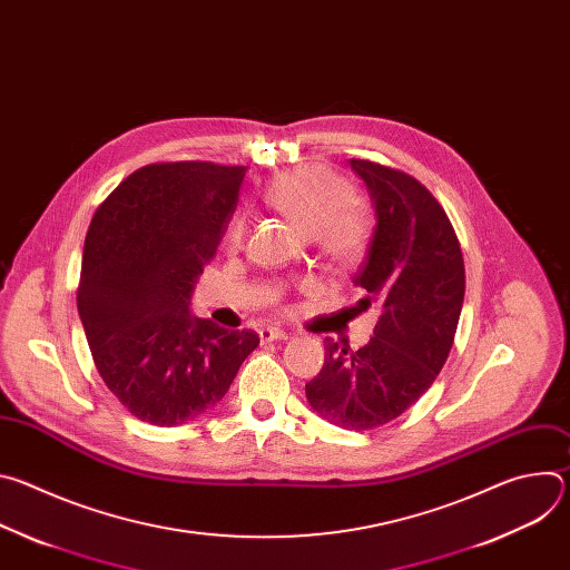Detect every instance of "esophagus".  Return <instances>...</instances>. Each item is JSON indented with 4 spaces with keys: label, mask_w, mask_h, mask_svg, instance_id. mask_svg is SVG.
Masks as SVG:
<instances>
[{
    "label": "esophagus",
    "mask_w": 570,
    "mask_h": 570,
    "mask_svg": "<svg viewBox=\"0 0 570 570\" xmlns=\"http://www.w3.org/2000/svg\"><path fill=\"white\" fill-rule=\"evenodd\" d=\"M259 338H262V343H273V341H286L288 334L279 327H264V330H259Z\"/></svg>",
    "instance_id": "esophagus-1"
}]
</instances>
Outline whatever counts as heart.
Instances as JSON below:
<instances>
[{
	"mask_svg": "<svg viewBox=\"0 0 570 570\" xmlns=\"http://www.w3.org/2000/svg\"><path fill=\"white\" fill-rule=\"evenodd\" d=\"M354 198V187L345 178L317 167L284 174L264 191V200L299 232L315 236L322 255L341 268L363 259L372 236L370 214ZM246 236L248 216L236 212L225 227V248L238 250Z\"/></svg>",
	"mask_w": 570,
	"mask_h": 570,
	"instance_id": "obj_1",
	"label": "heart"
}]
</instances>
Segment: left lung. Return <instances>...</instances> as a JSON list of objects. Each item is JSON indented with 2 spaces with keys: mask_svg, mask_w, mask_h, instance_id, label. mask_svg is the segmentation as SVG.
<instances>
[{
  "mask_svg": "<svg viewBox=\"0 0 570 570\" xmlns=\"http://www.w3.org/2000/svg\"><path fill=\"white\" fill-rule=\"evenodd\" d=\"M374 205L367 257L354 277L379 308L374 336L352 352L324 341V365L306 383L311 409L347 431L396 420L444 367L464 302V262L455 229L435 196L413 176L350 159Z\"/></svg>",
  "mask_w": 570,
  "mask_h": 570,
  "instance_id": "left-lung-1",
  "label": "left lung"
}]
</instances>
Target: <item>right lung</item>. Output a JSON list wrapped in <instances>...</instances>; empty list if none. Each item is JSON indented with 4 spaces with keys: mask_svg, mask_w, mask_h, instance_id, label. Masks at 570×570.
Here are the masks:
<instances>
[{
    "mask_svg": "<svg viewBox=\"0 0 570 570\" xmlns=\"http://www.w3.org/2000/svg\"><path fill=\"white\" fill-rule=\"evenodd\" d=\"M246 167L161 161L130 174L97 209L76 293L95 365L141 422L178 426L209 413L255 352L253 330L191 315Z\"/></svg>",
    "mask_w": 570,
    "mask_h": 570,
    "instance_id": "add662e5",
    "label": "right lung"
}]
</instances>
